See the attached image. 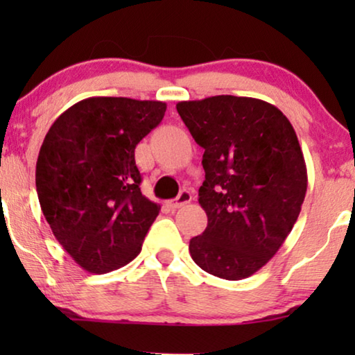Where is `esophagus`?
Here are the masks:
<instances>
[{
    "label": "esophagus",
    "instance_id": "esophagus-1",
    "mask_svg": "<svg viewBox=\"0 0 355 355\" xmlns=\"http://www.w3.org/2000/svg\"><path fill=\"white\" fill-rule=\"evenodd\" d=\"M191 200H192V193L189 191H182L176 198H174V200L169 202L168 205H169V208H173V210H178V208L191 203Z\"/></svg>",
    "mask_w": 355,
    "mask_h": 355
}]
</instances>
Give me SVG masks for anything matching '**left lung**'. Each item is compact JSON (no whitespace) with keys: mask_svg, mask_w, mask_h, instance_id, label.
Here are the masks:
<instances>
[{"mask_svg":"<svg viewBox=\"0 0 355 355\" xmlns=\"http://www.w3.org/2000/svg\"><path fill=\"white\" fill-rule=\"evenodd\" d=\"M178 113L205 148L198 203L208 225L189 252L207 273L237 281L270 261L293 231L307 166L289 119L250 96L179 101Z\"/></svg>","mask_w":355,"mask_h":355,"instance_id":"8db88e82","label":"left lung"}]
</instances>
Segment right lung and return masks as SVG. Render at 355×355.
<instances>
[{"label": "right lung", "mask_w": 355, "mask_h": 355, "mask_svg": "<svg viewBox=\"0 0 355 355\" xmlns=\"http://www.w3.org/2000/svg\"><path fill=\"white\" fill-rule=\"evenodd\" d=\"M164 111L163 101L92 96L66 110L45 135L35 169L42 211L89 273L132 261L158 216V203L140 192L134 150Z\"/></svg>", "instance_id": "right-lung-1"}]
</instances>
